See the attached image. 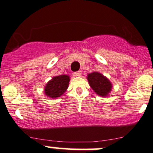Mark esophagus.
Listing matches in <instances>:
<instances>
[{
    "mask_svg": "<svg viewBox=\"0 0 153 153\" xmlns=\"http://www.w3.org/2000/svg\"><path fill=\"white\" fill-rule=\"evenodd\" d=\"M74 76H80L81 75H82V71H76V72H74Z\"/></svg>",
    "mask_w": 153,
    "mask_h": 153,
    "instance_id": "esophagus-1",
    "label": "esophagus"
}]
</instances>
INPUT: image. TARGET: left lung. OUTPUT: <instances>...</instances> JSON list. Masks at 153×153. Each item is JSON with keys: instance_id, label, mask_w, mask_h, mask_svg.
<instances>
[{"instance_id": "8db88e82", "label": "left lung", "mask_w": 153, "mask_h": 153, "mask_svg": "<svg viewBox=\"0 0 153 153\" xmlns=\"http://www.w3.org/2000/svg\"><path fill=\"white\" fill-rule=\"evenodd\" d=\"M87 79L92 90L102 97H107L112 91V82L101 73L94 71L88 74Z\"/></svg>"}]
</instances>
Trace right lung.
I'll use <instances>...</instances> for the list:
<instances>
[{
  "label": "right lung",
  "mask_w": 153,
  "mask_h": 153,
  "mask_svg": "<svg viewBox=\"0 0 153 153\" xmlns=\"http://www.w3.org/2000/svg\"><path fill=\"white\" fill-rule=\"evenodd\" d=\"M70 77L69 75L62 74L52 77L44 87V94L51 99L61 97L69 87Z\"/></svg>",
  "instance_id": "right-lung-1"
}]
</instances>
